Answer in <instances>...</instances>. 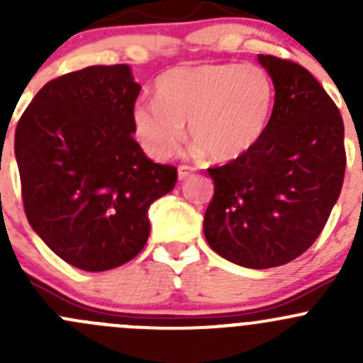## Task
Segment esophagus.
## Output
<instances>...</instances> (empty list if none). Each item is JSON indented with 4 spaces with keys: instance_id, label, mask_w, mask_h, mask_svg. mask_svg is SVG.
<instances>
[{
    "instance_id": "34e87169",
    "label": "esophagus",
    "mask_w": 363,
    "mask_h": 363,
    "mask_svg": "<svg viewBox=\"0 0 363 363\" xmlns=\"http://www.w3.org/2000/svg\"><path fill=\"white\" fill-rule=\"evenodd\" d=\"M193 172H195V168L188 167V164H181V167L177 168V175H179V179H181V181H184V179H188L189 175L193 174Z\"/></svg>"
}]
</instances>
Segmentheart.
I'll use <instances>...</instances> for the list:
<instances>
[{
    "mask_svg": "<svg viewBox=\"0 0 363 363\" xmlns=\"http://www.w3.org/2000/svg\"><path fill=\"white\" fill-rule=\"evenodd\" d=\"M156 100L131 107L133 133L151 158L179 147L189 121L199 152L228 163L251 152L269 130L276 84L256 65H179L156 79Z\"/></svg>",
    "mask_w": 363,
    "mask_h": 363,
    "instance_id": "obj_1",
    "label": "heart"
}]
</instances>
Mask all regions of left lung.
<instances>
[{"mask_svg":"<svg viewBox=\"0 0 363 363\" xmlns=\"http://www.w3.org/2000/svg\"><path fill=\"white\" fill-rule=\"evenodd\" d=\"M276 84V107L259 144L208 168V246L246 269L284 265L313 246L344 181V124L321 84L300 65L258 54Z\"/></svg>","mask_w":363,"mask_h":363,"instance_id":"obj_1","label":"left lung"}]
</instances>
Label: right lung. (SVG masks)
<instances>
[{"label":"right lung","mask_w":363,"mask_h":363,"mask_svg":"<svg viewBox=\"0 0 363 363\" xmlns=\"http://www.w3.org/2000/svg\"><path fill=\"white\" fill-rule=\"evenodd\" d=\"M128 65L87 67L47 82L16 128L26 218L61 259L87 272L144 250L152 202L177 182L133 138L140 94Z\"/></svg>","instance_id":"obj_1"}]
</instances>
